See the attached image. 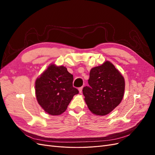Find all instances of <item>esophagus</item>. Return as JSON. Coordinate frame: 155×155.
<instances>
[{
  "label": "esophagus",
  "instance_id": "1",
  "mask_svg": "<svg viewBox=\"0 0 155 155\" xmlns=\"http://www.w3.org/2000/svg\"><path fill=\"white\" fill-rule=\"evenodd\" d=\"M79 93H81L82 92V90H83V87H80V88H79Z\"/></svg>",
  "mask_w": 155,
  "mask_h": 155
}]
</instances>
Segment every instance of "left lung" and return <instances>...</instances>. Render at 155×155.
I'll use <instances>...</instances> for the list:
<instances>
[{"label": "left lung", "mask_w": 155, "mask_h": 155, "mask_svg": "<svg viewBox=\"0 0 155 155\" xmlns=\"http://www.w3.org/2000/svg\"><path fill=\"white\" fill-rule=\"evenodd\" d=\"M88 82L89 87L83 88V94L88 109L94 114H108L122 100L124 78L109 61L91 68Z\"/></svg>", "instance_id": "obj_1"}]
</instances>
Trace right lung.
Segmentation results:
<instances>
[{"label": "right lung", "instance_id": "obj_1", "mask_svg": "<svg viewBox=\"0 0 155 155\" xmlns=\"http://www.w3.org/2000/svg\"><path fill=\"white\" fill-rule=\"evenodd\" d=\"M73 75L64 66L50 64L36 79L37 102L46 113L58 116L67 110L74 96L79 91L73 87Z\"/></svg>", "mask_w": 155, "mask_h": 155}]
</instances>
